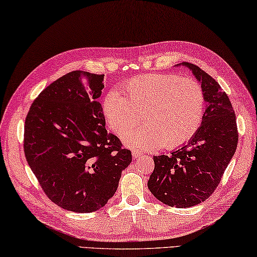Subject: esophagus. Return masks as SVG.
Returning a JSON list of instances; mask_svg holds the SVG:
<instances>
[{
	"label": "esophagus",
	"instance_id": "esophagus-1",
	"mask_svg": "<svg viewBox=\"0 0 257 257\" xmlns=\"http://www.w3.org/2000/svg\"><path fill=\"white\" fill-rule=\"evenodd\" d=\"M142 154H144V153H142L141 150H138V149H133V150H132V156H133L134 158H139V157L141 156Z\"/></svg>",
	"mask_w": 257,
	"mask_h": 257
}]
</instances>
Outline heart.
<instances>
[{"mask_svg": "<svg viewBox=\"0 0 257 257\" xmlns=\"http://www.w3.org/2000/svg\"><path fill=\"white\" fill-rule=\"evenodd\" d=\"M124 94L113 89L104 95L102 112L113 132L125 133V145L140 149H174L198 131L205 111V93L199 83L176 75L148 74L128 79Z\"/></svg>", "mask_w": 257, "mask_h": 257, "instance_id": "heart-1", "label": "heart"}]
</instances>
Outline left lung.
I'll list each match as a JSON object with an SVG mask.
<instances>
[{"mask_svg": "<svg viewBox=\"0 0 257 257\" xmlns=\"http://www.w3.org/2000/svg\"><path fill=\"white\" fill-rule=\"evenodd\" d=\"M175 66L190 69L203 87L204 118L188 144L168 156H154L148 188L165 205L186 208L200 204L215 190L237 149L238 131L232 104L215 79L189 62Z\"/></svg>", "mask_w": 257, "mask_h": 257, "instance_id": "8db88e82", "label": "left lung"}]
</instances>
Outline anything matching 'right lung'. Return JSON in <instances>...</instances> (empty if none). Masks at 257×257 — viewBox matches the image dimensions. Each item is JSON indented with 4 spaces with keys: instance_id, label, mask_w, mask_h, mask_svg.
Masks as SVG:
<instances>
[{
    "instance_id": "1",
    "label": "right lung",
    "mask_w": 257,
    "mask_h": 257,
    "mask_svg": "<svg viewBox=\"0 0 257 257\" xmlns=\"http://www.w3.org/2000/svg\"><path fill=\"white\" fill-rule=\"evenodd\" d=\"M103 75L74 70L41 92L25 120L24 150L45 195L61 208L91 213L115 195L131 151L107 132L98 102Z\"/></svg>"
}]
</instances>
